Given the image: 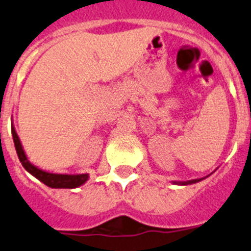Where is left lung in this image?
Here are the masks:
<instances>
[{
  "instance_id": "left-lung-1",
  "label": "left lung",
  "mask_w": 251,
  "mask_h": 251,
  "mask_svg": "<svg viewBox=\"0 0 251 251\" xmlns=\"http://www.w3.org/2000/svg\"><path fill=\"white\" fill-rule=\"evenodd\" d=\"M207 177V176H205ZM205 177L203 178H195V180H189V181H172V184L175 185H191V184H197V182H199V181L204 180Z\"/></svg>"
}]
</instances>
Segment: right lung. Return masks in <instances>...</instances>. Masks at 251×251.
Instances as JSON below:
<instances>
[{"label":"right lung","mask_w":251,"mask_h":251,"mask_svg":"<svg viewBox=\"0 0 251 251\" xmlns=\"http://www.w3.org/2000/svg\"><path fill=\"white\" fill-rule=\"evenodd\" d=\"M11 132L12 139H14L15 149L18 153V157L22 162L23 167L26 170L30 175H33L35 178L43 182L44 185L52 187V189H75L81 185H84L86 181L89 180V175L88 174H77V175H70V174H53V172L44 171L42 168H38L28 159L25 151L23 149V144L20 142V139L18 136V132L15 130L14 125H11Z\"/></svg>","instance_id":"1"}]
</instances>
